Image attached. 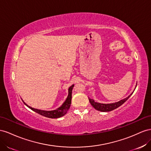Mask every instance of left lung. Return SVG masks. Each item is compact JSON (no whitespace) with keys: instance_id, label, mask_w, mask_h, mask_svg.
<instances>
[{"instance_id":"8db88e82","label":"left lung","mask_w":151,"mask_h":151,"mask_svg":"<svg viewBox=\"0 0 151 151\" xmlns=\"http://www.w3.org/2000/svg\"><path fill=\"white\" fill-rule=\"evenodd\" d=\"M132 93H131L128 97L124 99L121 100L117 102L112 103V104H101V103H98V102H95L93 99H91L90 98H88V99H89L90 104H91L96 110L102 111V112H108V111H113L116 108H118V107H119L120 106H122L124 102H125L128 99V98L132 96Z\"/></svg>"}]
</instances>
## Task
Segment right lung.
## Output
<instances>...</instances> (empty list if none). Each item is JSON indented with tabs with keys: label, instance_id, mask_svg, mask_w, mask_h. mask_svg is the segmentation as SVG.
Segmentation results:
<instances>
[{
	"label": "right lung",
	"instance_id": "1",
	"mask_svg": "<svg viewBox=\"0 0 151 151\" xmlns=\"http://www.w3.org/2000/svg\"><path fill=\"white\" fill-rule=\"evenodd\" d=\"M73 87H74V85H71V87L69 88L68 96L66 99V100L63 103V104L61 107H59V108H58L55 110L44 111V110L35 109L27 105L23 101V102H24V104L26 106H27L29 107V109H31L32 110L34 111L35 112H36V113H38L42 116H44L45 117L49 118H58L61 117V116H63L64 115H65L67 113L68 110L70 109V107L71 106V94H72V90Z\"/></svg>",
	"mask_w": 151,
	"mask_h": 151
}]
</instances>
